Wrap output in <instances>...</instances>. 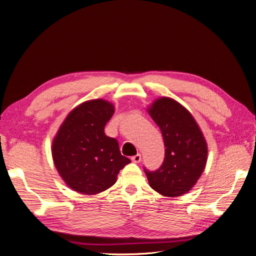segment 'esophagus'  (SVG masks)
Here are the masks:
<instances>
[{"label": "esophagus", "mask_w": 256, "mask_h": 256, "mask_svg": "<svg viewBox=\"0 0 256 256\" xmlns=\"http://www.w3.org/2000/svg\"><path fill=\"white\" fill-rule=\"evenodd\" d=\"M141 154H136V156H134L132 158H131V160H132V162H134V164H138V162L141 161Z\"/></svg>", "instance_id": "1"}]
</instances>
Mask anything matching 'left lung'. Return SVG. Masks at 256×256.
Listing matches in <instances>:
<instances>
[{
	"instance_id": "8db88e82",
	"label": "left lung",
	"mask_w": 256,
	"mask_h": 256,
	"mask_svg": "<svg viewBox=\"0 0 256 256\" xmlns=\"http://www.w3.org/2000/svg\"><path fill=\"white\" fill-rule=\"evenodd\" d=\"M161 130L166 154L156 171L144 168L150 186L160 194L174 198L191 190L207 161V143L191 113L172 98L161 97L148 108Z\"/></svg>"
}]
</instances>
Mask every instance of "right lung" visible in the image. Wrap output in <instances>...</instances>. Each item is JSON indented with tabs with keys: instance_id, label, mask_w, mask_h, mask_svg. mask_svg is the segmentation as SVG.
I'll return each mask as SVG.
<instances>
[{
	"instance_id": "add662e5",
	"label": "right lung",
	"mask_w": 256,
	"mask_h": 256,
	"mask_svg": "<svg viewBox=\"0 0 256 256\" xmlns=\"http://www.w3.org/2000/svg\"><path fill=\"white\" fill-rule=\"evenodd\" d=\"M114 106L104 99L88 100L67 115L52 143V157L69 188L92 196L116 182L130 159L120 152L118 140L104 134Z\"/></svg>"
}]
</instances>
